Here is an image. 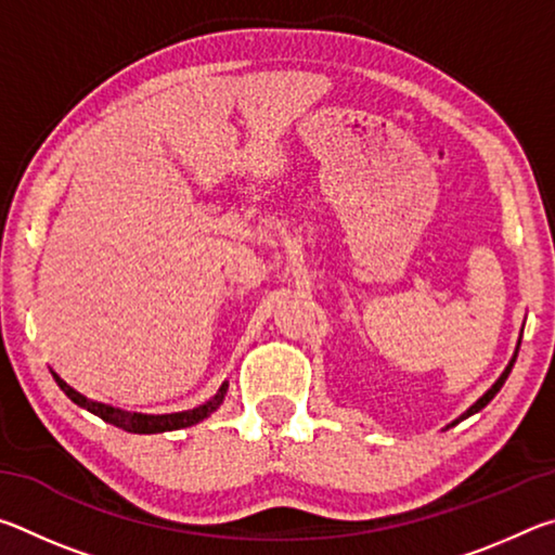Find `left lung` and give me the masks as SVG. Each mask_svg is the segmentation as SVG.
<instances>
[{
	"label": "left lung",
	"instance_id": "8db88e82",
	"mask_svg": "<svg viewBox=\"0 0 555 555\" xmlns=\"http://www.w3.org/2000/svg\"><path fill=\"white\" fill-rule=\"evenodd\" d=\"M519 345H521V340H519ZM519 345H516V352H514V357H512V360H509V364H506V370L502 372V377L492 384V389H487V393H482V397L477 399V401L473 403V406H469V409L463 413V416H460L457 421H453V424H450V426H455V424H460V421H465L467 416H473V413L482 411V409L487 406V403H490V401L496 397V391H500V389L504 387V382H506V377H509V372H512V367H514V362H516V354H519ZM450 426H448V428H450Z\"/></svg>",
	"mask_w": 555,
	"mask_h": 555
}]
</instances>
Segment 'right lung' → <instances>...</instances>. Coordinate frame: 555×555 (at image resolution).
<instances>
[{"label": "right lung", "instance_id": "1", "mask_svg": "<svg viewBox=\"0 0 555 555\" xmlns=\"http://www.w3.org/2000/svg\"><path fill=\"white\" fill-rule=\"evenodd\" d=\"M51 374H53V379L59 382V387L65 393H68L70 401H75L82 409H88L90 413H95V416H100L102 421H107V424L117 426L121 430H129V434H164V430H178V428H188V426L201 424L203 418H208L212 411L220 409L224 393H228V382H224L220 391L215 393L210 401H205L203 406H198V409L178 411V413H162V416H154V413L125 411V409L109 406V403L92 401V399L86 397V393H80L78 389H73L68 382L61 379V374H55V372H51Z\"/></svg>", "mask_w": 555, "mask_h": 555}]
</instances>
